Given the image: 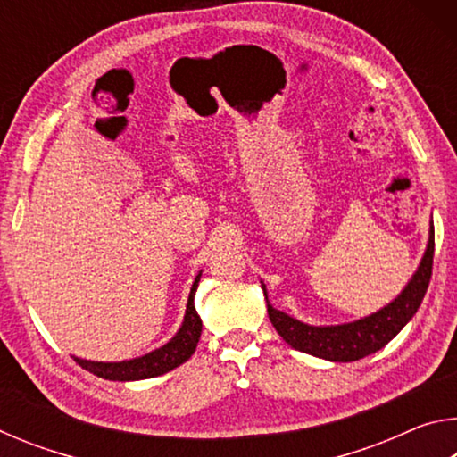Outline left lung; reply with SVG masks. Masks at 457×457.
<instances>
[{
  "label": "left lung",
  "instance_id": "obj_1",
  "mask_svg": "<svg viewBox=\"0 0 457 457\" xmlns=\"http://www.w3.org/2000/svg\"><path fill=\"white\" fill-rule=\"evenodd\" d=\"M433 250H436V237H433L431 231L428 250H425L420 270L413 274L411 282L405 286V290L389 306L381 308V311L367 316V319L340 324V327H311V324L294 320L292 316L276 311L268 303L270 320H272L278 335L292 349L335 362L359 361L367 357V354L383 349L413 319L431 280Z\"/></svg>",
  "mask_w": 457,
  "mask_h": 457
}]
</instances>
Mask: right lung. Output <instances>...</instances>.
<instances>
[{
  "label": "right lung",
  "instance_id": "right-lung-1",
  "mask_svg": "<svg viewBox=\"0 0 457 457\" xmlns=\"http://www.w3.org/2000/svg\"><path fill=\"white\" fill-rule=\"evenodd\" d=\"M199 278L201 274L195 278V282H193L187 311H185L183 327L165 346L145 354V357H138L133 361H122V362H92V361H82V359H74V361L79 362L82 369L90 370L92 375L108 378V381H138V378H151V377L169 373L171 369L179 367L181 362L187 361L191 354L195 353V346L199 343V335H201V319L195 311V306H193V296H195Z\"/></svg>",
  "mask_w": 457,
  "mask_h": 457
}]
</instances>
